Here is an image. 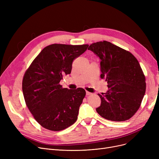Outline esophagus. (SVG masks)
Returning <instances> with one entry per match:
<instances>
[{
  "label": "esophagus",
  "mask_w": 159,
  "mask_h": 159,
  "mask_svg": "<svg viewBox=\"0 0 159 159\" xmlns=\"http://www.w3.org/2000/svg\"><path fill=\"white\" fill-rule=\"evenodd\" d=\"M86 95H91V93L89 92V91H86Z\"/></svg>",
  "instance_id": "obj_1"
}]
</instances>
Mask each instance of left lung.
<instances>
[{
	"instance_id": "left-lung-1",
	"label": "left lung",
	"mask_w": 159,
	"mask_h": 159,
	"mask_svg": "<svg viewBox=\"0 0 159 159\" xmlns=\"http://www.w3.org/2000/svg\"><path fill=\"white\" fill-rule=\"evenodd\" d=\"M89 50L101 59V78L108 90L98 94L101 104L96 109L102 117L125 121L140 107L146 91V79L137 58L130 52L106 40L91 44Z\"/></svg>"
}]
</instances>
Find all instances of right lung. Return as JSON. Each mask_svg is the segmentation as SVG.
I'll list each match as a JSON object with an SVG mask.
<instances>
[{"label":"right lung","instance_id":"obj_1","mask_svg":"<svg viewBox=\"0 0 159 159\" xmlns=\"http://www.w3.org/2000/svg\"><path fill=\"white\" fill-rule=\"evenodd\" d=\"M88 46L49 45L25 73L22 80L25 102L33 117L44 128L61 131L77 120L86 91L81 88H62L59 82L64 75L71 73L73 60L84 53Z\"/></svg>","mask_w":159,"mask_h":159}]
</instances>
